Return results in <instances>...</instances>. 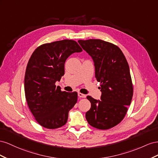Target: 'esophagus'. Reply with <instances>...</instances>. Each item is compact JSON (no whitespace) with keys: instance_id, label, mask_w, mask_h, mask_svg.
<instances>
[{"instance_id":"1","label":"esophagus","mask_w":158,"mask_h":158,"mask_svg":"<svg viewBox=\"0 0 158 158\" xmlns=\"http://www.w3.org/2000/svg\"><path fill=\"white\" fill-rule=\"evenodd\" d=\"M78 96L79 97H81V98L86 97V95H85V94H83V93H78Z\"/></svg>"}]
</instances>
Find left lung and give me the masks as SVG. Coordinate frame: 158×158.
Instances as JSON below:
<instances>
[{"mask_svg": "<svg viewBox=\"0 0 158 158\" xmlns=\"http://www.w3.org/2000/svg\"><path fill=\"white\" fill-rule=\"evenodd\" d=\"M78 42L93 58L102 92L101 101L87 97L91 106L85 117L94 128L110 129L123 120L132 101L133 85L127 60L121 49L112 43L98 39Z\"/></svg>", "mask_w": 158, "mask_h": 158, "instance_id": "8db88e82", "label": "left lung"}]
</instances>
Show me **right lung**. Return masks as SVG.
<instances>
[{
	"instance_id": "1",
	"label": "right lung",
	"mask_w": 158,
	"mask_h": 158,
	"mask_svg": "<svg viewBox=\"0 0 158 158\" xmlns=\"http://www.w3.org/2000/svg\"><path fill=\"white\" fill-rule=\"evenodd\" d=\"M82 51L74 40H64L44 44L31 54L24 77L25 97L42 127L56 129L66 124L69 111L77 101V93L61 91L55 83L64 75L67 57Z\"/></svg>"
}]
</instances>
